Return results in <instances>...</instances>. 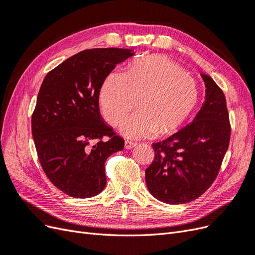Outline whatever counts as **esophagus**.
<instances>
[{"label": "esophagus", "mask_w": 255, "mask_h": 255, "mask_svg": "<svg viewBox=\"0 0 255 255\" xmlns=\"http://www.w3.org/2000/svg\"><path fill=\"white\" fill-rule=\"evenodd\" d=\"M136 142H133V141H128V140H127L126 141V143H125V148L126 149H128V150H129V149H132V148H134V146H136Z\"/></svg>", "instance_id": "1"}]
</instances>
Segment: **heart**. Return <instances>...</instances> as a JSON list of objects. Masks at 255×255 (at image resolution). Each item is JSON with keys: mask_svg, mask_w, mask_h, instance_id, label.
I'll use <instances>...</instances> for the list:
<instances>
[{"mask_svg": "<svg viewBox=\"0 0 255 255\" xmlns=\"http://www.w3.org/2000/svg\"><path fill=\"white\" fill-rule=\"evenodd\" d=\"M199 90L195 80L165 56L134 60L127 74L107 75L100 91L105 118L117 125L128 111L139 110L122 121L120 130L128 138L167 135L179 128L197 105Z\"/></svg>", "mask_w": 255, "mask_h": 255, "instance_id": "1", "label": "heart"}]
</instances>
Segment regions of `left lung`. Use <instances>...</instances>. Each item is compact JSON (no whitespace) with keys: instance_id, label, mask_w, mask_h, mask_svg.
<instances>
[{"instance_id":"obj_1","label":"left lung","mask_w":255,"mask_h":255,"mask_svg":"<svg viewBox=\"0 0 255 255\" xmlns=\"http://www.w3.org/2000/svg\"><path fill=\"white\" fill-rule=\"evenodd\" d=\"M205 101L191 123L153 143L155 156L145 169L150 194L168 204L194 201L211 187L229 148L231 126L223 91L201 73Z\"/></svg>"}]
</instances>
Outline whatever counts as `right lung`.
I'll list each match as a JSON object with an SVG mask.
<instances>
[{
	"instance_id": "add662e5",
	"label": "right lung",
	"mask_w": 255,
	"mask_h": 255,
	"mask_svg": "<svg viewBox=\"0 0 255 255\" xmlns=\"http://www.w3.org/2000/svg\"><path fill=\"white\" fill-rule=\"evenodd\" d=\"M134 54L85 50L54 68L41 84L32 116L36 151L45 175L68 196L100 194L106 185V159L125 146L100 114L99 95L116 65Z\"/></svg>"
}]
</instances>
